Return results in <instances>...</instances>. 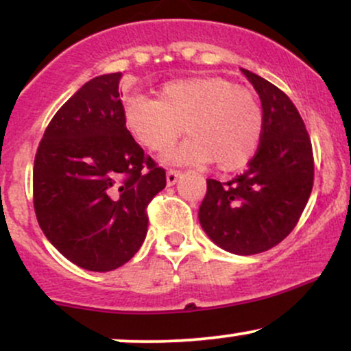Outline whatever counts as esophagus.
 Masks as SVG:
<instances>
[{
    "mask_svg": "<svg viewBox=\"0 0 351 351\" xmlns=\"http://www.w3.org/2000/svg\"><path fill=\"white\" fill-rule=\"evenodd\" d=\"M180 175H181L180 171H175V170L168 171V173H167V183H168V186H173V184H175L176 181H178Z\"/></svg>",
    "mask_w": 351,
    "mask_h": 351,
    "instance_id": "34e87169",
    "label": "esophagus"
}]
</instances>
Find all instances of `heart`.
I'll return each mask as SVG.
<instances>
[{
    "mask_svg": "<svg viewBox=\"0 0 351 351\" xmlns=\"http://www.w3.org/2000/svg\"><path fill=\"white\" fill-rule=\"evenodd\" d=\"M122 115L132 138L153 153L170 150L184 127L189 136L167 162L204 167L216 160L224 171L251 162L263 134L256 97L219 75L168 80L156 100L128 95Z\"/></svg>",
    "mask_w": 351,
    "mask_h": 351,
    "instance_id": "1",
    "label": "heart"
}]
</instances>
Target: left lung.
I'll return each instance as SVG.
<instances>
[{"mask_svg": "<svg viewBox=\"0 0 351 351\" xmlns=\"http://www.w3.org/2000/svg\"><path fill=\"white\" fill-rule=\"evenodd\" d=\"M259 94L263 134L247 170L228 183L208 180L199 224L224 251L252 256L285 239L313 186V155L307 128L292 100L274 84L241 69Z\"/></svg>", "mask_w": 351, "mask_h": 351, "instance_id": "obj_1", "label": "left lung"}]
</instances>
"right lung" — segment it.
<instances>
[{
	"instance_id": "right-lung-1",
	"label": "right lung",
	"mask_w": 351,
	"mask_h": 351,
	"mask_svg": "<svg viewBox=\"0 0 351 351\" xmlns=\"http://www.w3.org/2000/svg\"><path fill=\"white\" fill-rule=\"evenodd\" d=\"M122 72L90 79L47 125L34 158V211L66 259L108 272L135 256L147 236V206L167 186L132 138L120 100Z\"/></svg>"
}]
</instances>
